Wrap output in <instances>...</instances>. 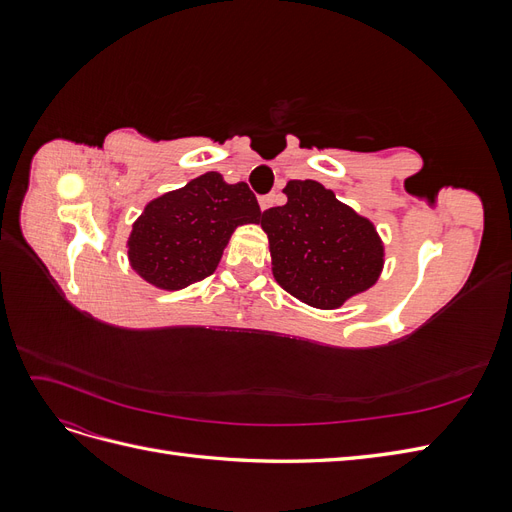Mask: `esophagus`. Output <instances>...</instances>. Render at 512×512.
<instances>
[{
	"label": "esophagus",
	"instance_id": "1",
	"mask_svg": "<svg viewBox=\"0 0 512 512\" xmlns=\"http://www.w3.org/2000/svg\"><path fill=\"white\" fill-rule=\"evenodd\" d=\"M275 203H277V194H275V192H273V194H269V196H262V198L258 200L260 211H267V209H271Z\"/></svg>",
	"mask_w": 512,
	"mask_h": 512
}]
</instances>
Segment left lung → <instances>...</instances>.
<instances>
[{
  "instance_id": "obj_1",
  "label": "left lung",
  "mask_w": 512,
  "mask_h": 512,
  "mask_svg": "<svg viewBox=\"0 0 512 512\" xmlns=\"http://www.w3.org/2000/svg\"><path fill=\"white\" fill-rule=\"evenodd\" d=\"M286 205L262 213L275 282L292 297L339 309L378 282L384 243L369 218L312 179H292Z\"/></svg>"
}]
</instances>
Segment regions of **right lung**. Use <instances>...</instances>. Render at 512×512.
Wrapping results in <instances>:
<instances>
[{"instance_id":"obj_1","label":"right lung","mask_w":512,"mask_h":512,"mask_svg":"<svg viewBox=\"0 0 512 512\" xmlns=\"http://www.w3.org/2000/svg\"><path fill=\"white\" fill-rule=\"evenodd\" d=\"M260 215L247 183L205 173L145 205L126 241L130 267L151 286L181 290L218 269L232 232Z\"/></svg>"}]
</instances>
